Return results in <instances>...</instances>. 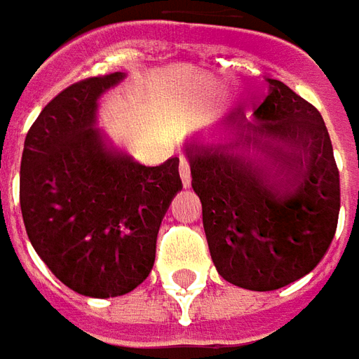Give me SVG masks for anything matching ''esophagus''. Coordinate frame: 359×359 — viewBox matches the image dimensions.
Masks as SVG:
<instances>
[{"instance_id":"obj_1","label":"esophagus","mask_w":359,"mask_h":359,"mask_svg":"<svg viewBox=\"0 0 359 359\" xmlns=\"http://www.w3.org/2000/svg\"><path fill=\"white\" fill-rule=\"evenodd\" d=\"M179 175L180 180H182V187H190V161L187 157H180L179 159Z\"/></svg>"}]
</instances>
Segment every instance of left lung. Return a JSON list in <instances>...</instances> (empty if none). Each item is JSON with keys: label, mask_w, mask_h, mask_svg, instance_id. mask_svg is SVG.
Returning <instances> with one entry per match:
<instances>
[{"label": "left lung", "mask_w": 359, "mask_h": 359, "mask_svg": "<svg viewBox=\"0 0 359 359\" xmlns=\"http://www.w3.org/2000/svg\"><path fill=\"white\" fill-rule=\"evenodd\" d=\"M250 123L225 118L226 144H187L192 188L219 275L267 292L308 275L329 250L340 211L339 169L321 113L280 81Z\"/></svg>", "instance_id": "obj_1"}]
</instances>
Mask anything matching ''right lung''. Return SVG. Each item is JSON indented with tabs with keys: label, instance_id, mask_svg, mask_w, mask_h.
I'll return each mask as SVG.
<instances>
[{
	"label": "right lung",
	"instance_id": "obj_1",
	"mask_svg": "<svg viewBox=\"0 0 359 359\" xmlns=\"http://www.w3.org/2000/svg\"><path fill=\"white\" fill-rule=\"evenodd\" d=\"M123 79L92 76L55 95L20 159L28 238L63 285L90 298L123 296L146 280L161 219L182 188L179 157L146 167L95 128L100 95Z\"/></svg>",
	"mask_w": 359,
	"mask_h": 359
}]
</instances>
